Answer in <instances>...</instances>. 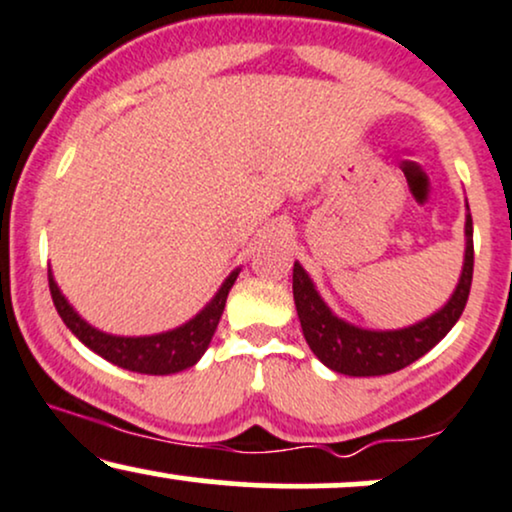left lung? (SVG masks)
<instances>
[{"label":"left lung","instance_id":"obj_1","mask_svg":"<svg viewBox=\"0 0 512 512\" xmlns=\"http://www.w3.org/2000/svg\"><path fill=\"white\" fill-rule=\"evenodd\" d=\"M472 274V214H469L467 204L460 281H457L448 303L433 315L409 327H402V330H366V327L351 325V322L334 315L330 305L322 301L313 279L301 267V262H293V301H296L298 320H301L303 337L310 351L334 373L370 378V375H387L407 368L416 358L428 354L455 327L464 305H467Z\"/></svg>","mask_w":512,"mask_h":512}]
</instances>
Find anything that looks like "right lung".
<instances>
[{
	"label": "right lung",
	"mask_w": 512,
	"mask_h": 512,
	"mask_svg": "<svg viewBox=\"0 0 512 512\" xmlns=\"http://www.w3.org/2000/svg\"><path fill=\"white\" fill-rule=\"evenodd\" d=\"M238 274L240 269H233L221 284V289L214 293V298L192 320H187L185 325L168 332L146 334V337H117V334L96 330L64 298L55 276H52V269H48V281L57 313H60L64 325L72 330L74 337H79L81 344H86L88 349L96 351L105 361L115 363V366L125 370L146 375H170L195 366L199 358L204 356V351L209 349L223 308H226L228 291L236 284Z\"/></svg>",
	"instance_id": "add662e5"
}]
</instances>
